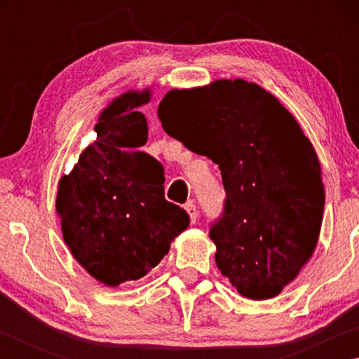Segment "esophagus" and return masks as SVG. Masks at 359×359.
I'll list each match as a JSON object with an SVG mask.
<instances>
[{"label": "esophagus", "mask_w": 359, "mask_h": 359, "mask_svg": "<svg viewBox=\"0 0 359 359\" xmlns=\"http://www.w3.org/2000/svg\"><path fill=\"white\" fill-rule=\"evenodd\" d=\"M185 209H187V212H188V215H190L191 222L196 223L199 212H198V209H196V205H194V203H193V201H188V203L185 204Z\"/></svg>", "instance_id": "34e87169"}]
</instances>
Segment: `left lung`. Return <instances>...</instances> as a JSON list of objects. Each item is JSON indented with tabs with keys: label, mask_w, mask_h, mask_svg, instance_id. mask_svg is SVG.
<instances>
[{
	"label": "left lung",
	"mask_w": 359,
	"mask_h": 359,
	"mask_svg": "<svg viewBox=\"0 0 359 359\" xmlns=\"http://www.w3.org/2000/svg\"><path fill=\"white\" fill-rule=\"evenodd\" d=\"M158 117L169 136L220 168L226 196L209 228L218 269L250 299L280 293L312 257L325 209L317 154L293 115L236 79L172 90Z\"/></svg>",
	"instance_id": "obj_1"
}]
</instances>
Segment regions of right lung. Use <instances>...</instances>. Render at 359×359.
<instances>
[{"label":"right lung","instance_id":"1","mask_svg":"<svg viewBox=\"0 0 359 359\" xmlns=\"http://www.w3.org/2000/svg\"><path fill=\"white\" fill-rule=\"evenodd\" d=\"M149 100V90L130 92L104 109L98 139L58 187L63 239L107 287L147 276L190 224L185 209L166 201L161 163L139 150L149 128L136 107Z\"/></svg>","mask_w":359,"mask_h":359}]
</instances>
